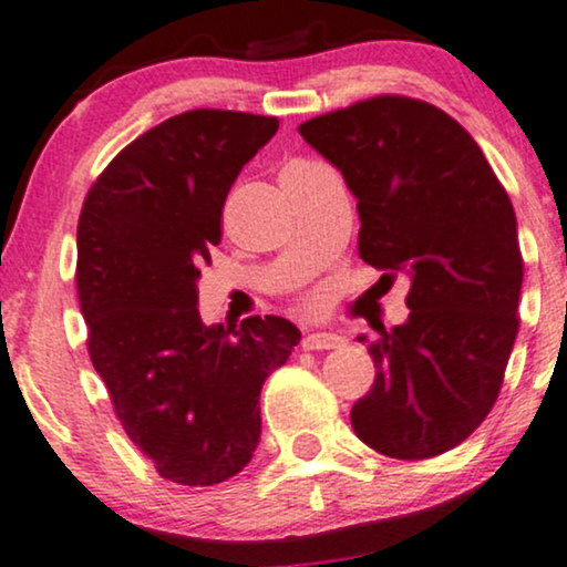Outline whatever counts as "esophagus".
<instances>
[{
	"instance_id": "1",
	"label": "esophagus",
	"mask_w": 567,
	"mask_h": 567,
	"mask_svg": "<svg viewBox=\"0 0 567 567\" xmlns=\"http://www.w3.org/2000/svg\"><path fill=\"white\" fill-rule=\"evenodd\" d=\"M344 337L341 333H331V331H320V333H307L302 347L305 349H339L344 344Z\"/></svg>"
}]
</instances>
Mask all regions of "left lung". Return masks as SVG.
I'll return each mask as SVG.
<instances>
[{
	"label": "left lung",
	"instance_id": "1",
	"mask_svg": "<svg viewBox=\"0 0 567 567\" xmlns=\"http://www.w3.org/2000/svg\"><path fill=\"white\" fill-rule=\"evenodd\" d=\"M299 134L358 199L362 260L410 278L408 320L370 344L375 381L352 429L389 457H436L484 423L518 337L513 202L473 136L433 104L375 96Z\"/></svg>",
	"mask_w": 567,
	"mask_h": 567
}]
</instances>
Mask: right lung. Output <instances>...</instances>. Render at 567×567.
I'll list each match as a JSON object with an SVG mask.
<instances>
[{
  "label": "right lung",
  "mask_w": 567,
  "mask_h": 567,
  "mask_svg": "<svg viewBox=\"0 0 567 567\" xmlns=\"http://www.w3.org/2000/svg\"><path fill=\"white\" fill-rule=\"evenodd\" d=\"M276 117L192 110L131 142L91 186L79 220L89 354L117 421L157 473L215 486L260 444V391L302 333L276 316L202 323L199 265L241 167Z\"/></svg>",
  "instance_id": "obj_1"
}]
</instances>
